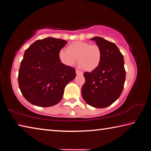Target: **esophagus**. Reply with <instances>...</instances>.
I'll return each instance as SVG.
<instances>
[{"label": "esophagus", "instance_id": "1", "mask_svg": "<svg viewBox=\"0 0 151 151\" xmlns=\"http://www.w3.org/2000/svg\"><path fill=\"white\" fill-rule=\"evenodd\" d=\"M76 75H83V73L81 72V71H80V70H77L76 69Z\"/></svg>", "mask_w": 151, "mask_h": 151}]
</instances>
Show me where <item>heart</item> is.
Returning <instances> with one entry per match:
<instances>
[{
  "label": "heart",
  "instance_id": "heart-1",
  "mask_svg": "<svg viewBox=\"0 0 151 151\" xmlns=\"http://www.w3.org/2000/svg\"><path fill=\"white\" fill-rule=\"evenodd\" d=\"M58 57L65 65L73 66L78 63L86 71H93L99 67L102 59L100 47L85 41H75L68 45L66 50L61 49Z\"/></svg>",
  "mask_w": 151,
  "mask_h": 151
}]
</instances>
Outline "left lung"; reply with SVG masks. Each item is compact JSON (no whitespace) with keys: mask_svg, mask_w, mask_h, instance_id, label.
Masks as SVG:
<instances>
[{"mask_svg":"<svg viewBox=\"0 0 151 151\" xmlns=\"http://www.w3.org/2000/svg\"><path fill=\"white\" fill-rule=\"evenodd\" d=\"M100 47V65L91 73H85V83L81 94L85 101L95 108H105L116 101L124 88L126 77L123 55L113 42L96 37L92 38Z\"/></svg>","mask_w":151,"mask_h":151,"instance_id":"obj_1","label":"left lung"}]
</instances>
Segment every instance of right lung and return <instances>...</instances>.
I'll return each instance as SVG.
<instances>
[{"label": "right lung", "instance_id": "obj_1", "mask_svg": "<svg viewBox=\"0 0 151 151\" xmlns=\"http://www.w3.org/2000/svg\"><path fill=\"white\" fill-rule=\"evenodd\" d=\"M66 43L48 37L33 42L25 50L18 81L30 103L42 107L55 105L62 99L66 85L75 78V68L64 65L58 57Z\"/></svg>", "mask_w": 151, "mask_h": 151}]
</instances>
